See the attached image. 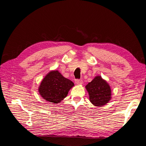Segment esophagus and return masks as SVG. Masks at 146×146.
<instances>
[{"label":"esophagus","instance_id":"1","mask_svg":"<svg viewBox=\"0 0 146 146\" xmlns=\"http://www.w3.org/2000/svg\"><path fill=\"white\" fill-rule=\"evenodd\" d=\"M75 82H76L77 85H82V84L83 83L82 80H78V79H77V80H76Z\"/></svg>","mask_w":146,"mask_h":146}]
</instances>
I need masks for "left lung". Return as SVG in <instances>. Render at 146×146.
<instances>
[{"label": "left lung", "mask_w": 146, "mask_h": 146, "mask_svg": "<svg viewBox=\"0 0 146 146\" xmlns=\"http://www.w3.org/2000/svg\"><path fill=\"white\" fill-rule=\"evenodd\" d=\"M90 101L96 107H102L111 99V90L109 84L100 76H96L86 85Z\"/></svg>", "instance_id": "8db88e82"}]
</instances>
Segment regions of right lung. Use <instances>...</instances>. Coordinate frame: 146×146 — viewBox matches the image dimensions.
Wrapping results in <instances>:
<instances>
[{
  "mask_svg": "<svg viewBox=\"0 0 146 146\" xmlns=\"http://www.w3.org/2000/svg\"><path fill=\"white\" fill-rule=\"evenodd\" d=\"M74 86V83L64 77L58 70H52L42 79L38 92L46 101L58 104L67 96Z\"/></svg>",
  "mask_w": 146,
  "mask_h": 146,
  "instance_id": "right-lung-1",
  "label": "right lung"
}]
</instances>
